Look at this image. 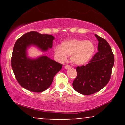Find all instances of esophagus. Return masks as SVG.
<instances>
[{
    "instance_id": "34e87169",
    "label": "esophagus",
    "mask_w": 125,
    "mask_h": 125,
    "mask_svg": "<svg viewBox=\"0 0 125 125\" xmlns=\"http://www.w3.org/2000/svg\"><path fill=\"white\" fill-rule=\"evenodd\" d=\"M64 68L66 69H69L71 68V66L69 65H65V66H64Z\"/></svg>"
}]
</instances>
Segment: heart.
Returning a JSON list of instances; mask_svg holds the SVG:
<instances>
[{"mask_svg": "<svg viewBox=\"0 0 125 125\" xmlns=\"http://www.w3.org/2000/svg\"><path fill=\"white\" fill-rule=\"evenodd\" d=\"M95 44L92 41L73 39L63 42L61 47H56L54 54L60 62L65 61L67 56H69L72 63L77 66H83L91 61L95 52Z\"/></svg>", "mask_w": 125, "mask_h": 125, "instance_id": "heart-1", "label": "heart"}]
</instances>
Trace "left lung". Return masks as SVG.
Returning a JSON list of instances; mask_svg holds the SVG:
<instances>
[{
  "label": "left lung",
  "mask_w": 125,
  "mask_h": 125,
  "mask_svg": "<svg viewBox=\"0 0 125 125\" xmlns=\"http://www.w3.org/2000/svg\"><path fill=\"white\" fill-rule=\"evenodd\" d=\"M98 41V52L86 66L77 67V76L72 86L77 92L90 95L104 88L109 81L114 56L107 42L94 35Z\"/></svg>",
  "instance_id": "obj_1"
}]
</instances>
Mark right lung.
<instances>
[{
    "label": "right lung",
    "mask_w": 125,
    "mask_h": 125,
    "mask_svg": "<svg viewBox=\"0 0 125 125\" xmlns=\"http://www.w3.org/2000/svg\"><path fill=\"white\" fill-rule=\"evenodd\" d=\"M54 39L52 35L30 31L16 42L11 62L16 79L21 87L31 92H41L51 85L63 65L46 56L31 58L28 56V49L35 47L45 52L52 48Z\"/></svg>",
    "instance_id": "right-lung-1"
}]
</instances>
